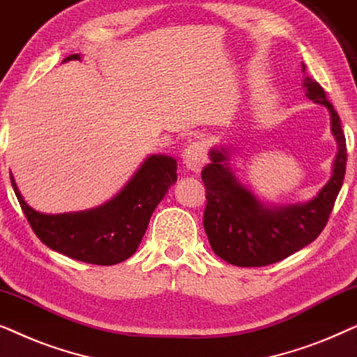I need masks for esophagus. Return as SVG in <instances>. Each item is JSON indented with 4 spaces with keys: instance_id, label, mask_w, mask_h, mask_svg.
Here are the masks:
<instances>
[{
    "instance_id": "esophagus-1",
    "label": "esophagus",
    "mask_w": 357,
    "mask_h": 357,
    "mask_svg": "<svg viewBox=\"0 0 357 357\" xmlns=\"http://www.w3.org/2000/svg\"><path fill=\"white\" fill-rule=\"evenodd\" d=\"M182 159H183L185 167H187L190 172L199 174L208 159L206 146H204V143H202V141H195V143L185 148Z\"/></svg>"
}]
</instances>
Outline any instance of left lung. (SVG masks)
<instances>
[{
  "mask_svg": "<svg viewBox=\"0 0 357 357\" xmlns=\"http://www.w3.org/2000/svg\"><path fill=\"white\" fill-rule=\"evenodd\" d=\"M305 73V66L302 65ZM305 96L330 112L331 135L338 153L331 177L314 198L305 203L276 206L261 202L243 185L231 167L232 149L214 146L202 178L206 187L203 226L213 252L236 266H266L299 252L324 231L343 185L346 172V138L341 120L319 82L304 77Z\"/></svg>",
  "mask_w": 357,
  "mask_h": 357,
  "instance_id": "1",
  "label": "left lung"
}]
</instances>
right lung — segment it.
Returning a JSON list of instances; mask_svg holds the SVG:
<instances>
[{
	"mask_svg": "<svg viewBox=\"0 0 357 357\" xmlns=\"http://www.w3.org/2000/svg\"><path fill=\"white\" fill-rule=\"evenodd\" d=\"M81 60L79 53L63 60ZM177 182V160L151 154L123 188L100 206L76 213L47 214L29 206L11 174L14 193L36 236L52 250L91 263L116 265L139 247L151 214Z\"/></svg>",
	"mask_w": 357,
	"mask_h": 357,
	"instance_id": "obj_1",
	"label": "right lung"
}]
</instances>
